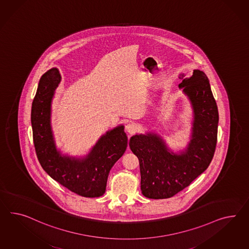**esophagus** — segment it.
<instances>
[{
  "instance_id": "1",
  "label": "esophagus",
  "mask_w": 249,
  "mask_h": 249,
  "mask_svg": "<svg viewBox=\"0 0 249 249\" xmlns=\"http://www.w3.org/2000/svg\"><path fill=\"white\" fill-rule=\"evenodd\" d=\"M137 129V126L134 123H129L126 125H125V130L127 131L129 134H133Z\"/></svg>"
}]
</instances>
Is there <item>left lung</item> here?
<instances>
[{
    "mask_svg": "<svg viewBox=\"0 0 249 249\" xmlns=\"http://www.w3.org/2000/svg\"><path fill=\"white\" fill-rule=\"evenodd\" d=\"M179 89L192 103V140L184 152L172 153L155 134H135L129 146L140 163L141 191L146 198H171L181 192L211 164L216 150L218 112L210 81L203 71L180 74Z\"/></svg>",
    "mask_w": 249,
    "mask_h": 249,
    "instance_id": "1",
    "label": "left lung"
}]
</instances>
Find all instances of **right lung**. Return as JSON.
Masks as SVG:
<instances>
[{
  "mask_svg": "<svg viewBox=\"0 0 249 249\" xmlns=\"http://www.w3.org/2000/svg\"><path fill=\"white\" fill-rule=\"evenodd\" d=\"M57 69L41 77L32 107L33 142L45 172L59 184L77 195L97 198L106 192L109 172L127 147L124 125L108 131L83 159L61 155L57 151L51 125V100L60 82Z\"/></svg>",
  "mask_w": 249,
  "mask_h": 249,
  "instance_id": "right-lung-1",
  "label": "right lung"
}]
</instances>
